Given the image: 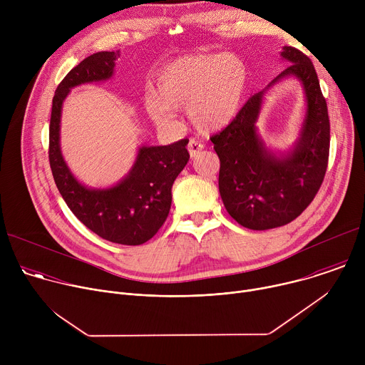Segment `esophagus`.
<instances>
[{"label": "esophagus", "instance_id": "esophagus-1", "mask_svg": "<svg viewBox=\"0 0 365 365\" xmlns=\"http://www.w3.org/2000/svg\"><path fill=\"white\" fill-rule=\"evenodd\" d=\"M203 147H205V145H203L200 141L192 138V140L189 141V144H187V150H189L190 158H196V155L203 150Z\"/></svg>", "mask_w": 365, "mask_h": 365}]
</instances>
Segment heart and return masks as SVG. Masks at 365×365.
Returning <instances> with one entry per match:
<instances>
[{"label": "heart", "instance_id": "b5f03b06", "mask_svg": "<svg viewBox=\"0 0 365 365\" xmlns=\"http://www.w3.org/2000/svg\"><path fill=\"white\" fill-rule=\"evenodd\" d=\"M247 83V66L235 55L183 56L155 73V89L145 93L144 107L151 120L162 127L175 124V110L186 107L196 128L215 131L238 114Z\"/></svg>", "mask_w": 365, "mask_h": 365}]
</instances>
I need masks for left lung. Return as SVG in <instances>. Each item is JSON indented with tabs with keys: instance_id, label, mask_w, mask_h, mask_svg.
Returning <instances> with one entry per match:
<instances>
[{
	"instance_id": "8db88e82",
	"label": "left lung",
	"mask_w": 365,
	"mask_h": 365,
	"mask_svg": "<svg viewBox=\"0 0 365 365\" xmlns=\"http://www.w3.org/2000/svg\"><path fill=\"white\" fill-rule=\"evenodd\" d=\"M290 65L272 83L297 78L306 114L293 150L276 155L257 133L264 91L254 93L235 118L211 137L218 154L220 193L228 214L242 227L263 231L296 220L317 196L328 168L329 117L314 63L300 50L284 46Z\"/></svg>"
}]
</instances>
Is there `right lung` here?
<instances>
[{
    "mask_svg": "<svg viewBox=\"0 0 365 365\" xmlns=\"http://www.w3.org/2000/svg\"><path fill=\"white\" fill-rule=\"evenodd\" d=\"M117 58L120 51H98L75 66L56 88L48 127V162L62 197L86 228L111 242L140 245L158 234L169 215L173 182L189 160V140L140 147L130 173L108 189H89L78 182L61 151V115L69 91L110 79Z\"/></svg>",
    "mask_w": 365,
    "mask_h": 365,
    "instance_id": "1",
    "label": "right lung"
}]
</instances>
